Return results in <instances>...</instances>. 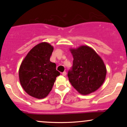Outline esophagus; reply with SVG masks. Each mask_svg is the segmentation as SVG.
Masks as SVG:
<instances>
[{"label": "esophagus", "mask_w": 127, "mask_h": 127, "mask_svg": "<svg viewBox=\"0 0 127 127\" xmlns=\"http://www.w3.org/2000/svg\"><path fill=\"white\" fill-rule=\"evenodd\" d=\"M62 75L63 76H65V75H66V72H63L62 73Z\"/></svg>", "instance_id": "34e87169"}]
</instances>
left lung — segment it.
<instances>
[{"mask_svg":"<svg viewBox=\"0 0 127 127\" xmlns=\"http://www.w3.org/2000/svg\"><path fill=\"white\" fill-rule=\"evenodd\" d=\"M70 51L73 57V66L67 74L70 82L83 95L95 91L104 82L107 73L103 60L86 45Z\"/></svg>","mask_w":127,"mask_h":127,"instance_id":"obj_1","label":"left lung"}]
</instances>
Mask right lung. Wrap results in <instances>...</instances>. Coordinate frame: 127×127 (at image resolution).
Returning a JSON list of instances; mask_svg holds the SVG:
<instances>
[{"label": "right lung", "mask_w": 127, "mask_h": 127, "mask_svg": "<svg viewBox=\"0 0 127 127\" xmlns=\"http://www.w3.org/2000/svg\"><path fill=\"white\" fill-rule=\"evenodd\" d=\"M53 46L42 42L32 48L22 62L19 69L20 84L29 95L41 99L51 91L60 73L56 64L50 62Z\"/></svg>", "instance_id": "add662e5"}]
</instances>
